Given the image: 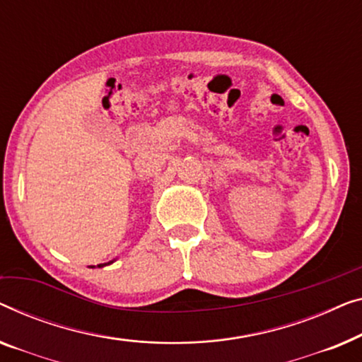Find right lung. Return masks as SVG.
Wrapping results in <instances>:
<instances>
[{
    "instance_id": "add662e5",
    "label": "right lung",
    "mask_w": 362,
    "mask_h": 362,
    "mask_svg": "<svg viewBox=\"0 0 362 362\" xmlns=\"http://www.w3.org/2000/svg\"><path fill=\"white\" fill-rule=\"evenodd\" d=\"M110 264V262H108ZM103 266H106V264H98V267H103Z\"/></svg>"
}]
</instances>
